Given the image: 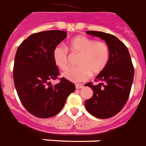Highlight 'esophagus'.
<instances>
[{
    "mask_svg": "<svg viewBox=\"0 0 146 146\" xmlns=\"http://www.w3.org/2000/svg\"><path fill=\"white\" fill-rule=\"evenodd\" d=\"M75 87H76V89H82V88L83 87V86H82V85H80V84H76V85H75Z\"/></svg>",
    "mask_w": 146,
    "mask_h": 146,
    "instance_id": "34e87169",
    "label": "esophagus"
}]
</instances>
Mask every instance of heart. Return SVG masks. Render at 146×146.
I'll return each instance as SVG.
<instances>
[{"instance_id":"heart-1","label":"heart","mask_w":146,"mask_h":146,"mask_svg":"<svg viewBox=\"0 0 146 146\" xmlns=\"http://www.w3.org/2000/svg\"><path fill=\"white\" fill-rule=\"evenodd\" d=\"M67 48L72 54H79L77 68L66 72L64 76L68 80L78 82H83L92 74L103 72L110 60V48L104 41L78 36L69 40ZM53 60L59 68L65 72L69 68L68 53L64 46H57L53 50Z\"/></svg>"}]
</instances>
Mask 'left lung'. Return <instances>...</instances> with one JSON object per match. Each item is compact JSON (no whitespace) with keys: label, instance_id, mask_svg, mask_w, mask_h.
<instances>
[{"label":"left lung","instance_id":"1","mask_svg":"<svg viewBox=\"0 0 146 146\" xmlns=\"http://www.w3.org/2000/svg\"><path fill=\"white\" fill-rule=\"evenodd\" d=\"M86 33L105 40L110 48V60L103 72L96 78L100 83L86 84L93 95L85 102L87 111L96 117L107 119L121 111L127 103L134 79V66L127 46L111 34L97 31Z\"/></svg>","mask_w":146,"mask_h":146}]
</instances>
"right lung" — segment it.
<instances>
[{"instance_id":"right-lung-1","label":"right lung","mask_w":146,"mask_h":146,"mask_svg":"<svg viewBox=\"0 0 146 146\" xmlns=\"http://www.w3.org/2000/svg\"><path fill=\"white\" fill-rule=\"evenodd\" d=\"M67 37L65 31L49 30L32 34L19 45L13 68L14 83L19 100L35 117L49 118L62 110L75 86L64 78L51 85L60 74L53 50Z\"/></svg>"}]
</instances>
